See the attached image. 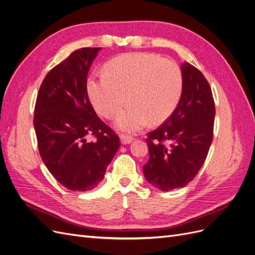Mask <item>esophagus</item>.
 <instances>
[{
  "instance_id": "obj_1",
  "label": "esophagus",
  "mask_w": 255,
  "mask_h": 255,
  "mask_svg": "<svg viewBox=\"0 0 255 255\" xmlns=\"http://www.w3.org/2000/svg\"><path fill=\"white\" fill-rule=\"evenodd\" d=\"M120 138H121V142L123 145L130 144L133 140V137L131 135H128V134H121Z\"/></svg>"
}]
</instances>
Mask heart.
Here are the masks:
<instances>
[{"label": "heart", "mask_w": 255, "mask_h": 255, "mask_svg": "<svg viewBox=\"0 0 255 255\" xmlns=\"http://www.w3.org/2000/svg\"><path fill=\"white\" fill-rule=\"evenodd\" d=\"M183 73L176 63L152 53L136 52L112 59L105 74L88 80V94L99 115L115 118L119 129L137 131L147 123L159 125L172 115L183 93ZM127 98H125V97Z\"/></svg>", "instance_id": "1"}]
</instances>
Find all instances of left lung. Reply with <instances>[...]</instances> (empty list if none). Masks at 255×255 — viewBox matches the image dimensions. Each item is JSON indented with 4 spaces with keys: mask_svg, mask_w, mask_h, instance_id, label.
I'll use <instances>...</instances> for the list:
<instances>
[{
    "mask_svg": "<svg viewBox=\"0 0 255 255\" xmlns=\"http://www.w3.org/2000/svg\"><path fill=\"white\" fill-rule=\"evenodd\" d=\"M184 86L180 103L162 126L148 133V183L162 191L182 188L200 171L213 139L215 105L210 85L189 63L181 66Z\"/></svg>",
    "mask_w": 255,
    "mask_h": 255,
    "instance_id": "left-lung-1",
    "label": "left lung"
}]
</instances>
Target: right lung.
Listing matches in <instances>:
<instances>
[{
    "instance_id": "add662e5",
    "label": "right lung",
    "mask_w": 255,
    "mask_h": 255,
    "mask_svg": "<svg viewBox=\"0 0 255 255\" xmlns=\"http://www.w3.org/2000/svg\"><path fill=\"white\" fill-rule=\"evenodd\" d=\"M101 47L73 51L45 77L34 107L40 155L49 172L72 191H89L104 178L120 138L88 98L87 74ZM94 136V141H88Z\"/></svg>"
}]
</instances>
